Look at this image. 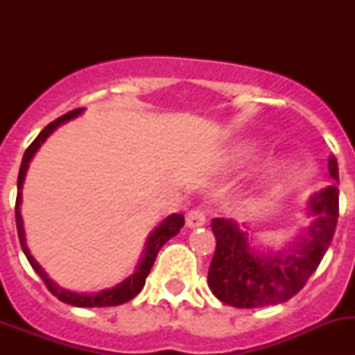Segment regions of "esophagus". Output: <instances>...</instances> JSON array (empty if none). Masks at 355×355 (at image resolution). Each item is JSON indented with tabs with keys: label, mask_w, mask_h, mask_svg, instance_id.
Here are the masks:
<instances>
[{
	"label": "esophagus",
	"mask_w": 355,
	"mask_h": 355,
	"mask_svg": "<svg viewBox=\"0 0 355 355\" xmlns=\"http://www.w3.org/2000/svg\"><path fill=\"white\" fill-rule=\"evenodd\" d=\"M206 224V213L202 209H192L187 215V227L197 229Z\"/></svg>",
	"instance_id": "obj_1"
}]
</instances>
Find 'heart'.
<instances>
[{
    "label": "heart",
    "mask_w": 355,
    "mask_h": 355,
    "mask_svg": "<svg viewBox=\"0 0 355 355\" xmlns=\"http://www.w3.org/2000/svg\"><path fill=\"white\" fill-rule=\"evenodd\" d=\"M243 153H245V155H252V153H254V149H252V147H247V149L243 150Z\"/></svg>",
    "instance_id": "1"
}]
</instances>
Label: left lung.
Masks as SVG:
<instances>
[{
    "label": "left lung",
    "instance_id": "obj_1",
    "mask_svg": "<svg viewBox=\"0 0 355 355\" xmlns=\"http://www.w3.org/2000/svg\"><path fill=\"white\" fill-rule=\"evenodd\" d=\"M327 167L336 184L309 197L306 215L313 220L283 249H265L252 241L247 224L241 229L233 218H213L216 249L208 286L220 302L249 309L275 306L302 290L327 252L340 215V178L334 156L329 158Z\"/></svg>",
    "mask_w": 355,
    "mask_h": 355
}]
</instances>
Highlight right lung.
Here are the masks:
<instances>
[{"instance_id":"add662e5","label":"right lung","mask_w":355,"mask_h":355,"mask_svg":"<svg viewBox=\"0 0 355 355\" xmlns=\"http://www.w3.org/2000/svg\"><path fill=\"white\" fill-rule=\"evenodd\" d=\"M83 114V108H78V110H72L69 114L62 115L58 117L56 121H53L51 124L44 128L42 131L39 133L31 146L28 147L26 153L23 156V162H21V168H19V178H17V199H15V224H17V234H19V241H21V247H23V252L24 256L28 258L30 265L33 266V270L39 274V277L42 279L48 290L51 291L55 297L62 300L65 304H71V306H76V307H106V306H119V304H124L128 300H131L135 295H139V291L142 290L144 284H146V277L149 275L150 268L155 265V259L158 256L159 249H162L172 236L180 233L181 227L184 225V216L181 213H172L168 215L167 218H163L158 225H156L153 231H150L149 238L146 241V247H144V254L142 258H140L139 265L135 268L133 274L130 277H126L124 281H121L119 284L112 288H106V290L101 291H96V293H78V291H71V290H65V288L58 286V284L46 274L42 266L39 265L33 256H31L30 249L26 245V234H24V224H23V216H21V202H23V184H24V178H26V171L30 167V162L33 159L37 150L40 149L46 140H48L49 135L53 131H56L62 124L65 122L72 121V119H76L78 115Z\"/></svg>"}]
</instances>
